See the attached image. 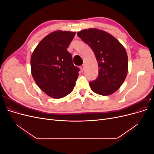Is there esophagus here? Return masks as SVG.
Wrapping results in <instances>:
<instances>
[{
    "label": "esophagus",
    "mask_w": 154,
    "mask_h": 154,
    "mask_svg": "<svg viewBox=\"0 0 154 154\" xmlns=\"http://www.w3.org/2000/svg\"><path fill=\"white\" fill-rule=\"evenodd\" d=\"M84 69H85V65H82V66L80 67L81 71L83 72V70H84Z\"/></svg>",
    "instance_id": "1"
}]
</instances>
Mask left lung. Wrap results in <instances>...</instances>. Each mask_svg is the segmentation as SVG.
<instances>
[{
  "label": "left lung",
  "mask_w": 154,
  "mask_h": 154,
  "mask_svg": "<svg viewBox=\"0 0 154 154\" xmlns=\"http://www.w3.org/2000/svg\"><path fill=\"white\" fill-rule=\"evenodd\" d=\"M77 35L90 46L98 64V77L89 85L97 94L109 96L117 91L128 72V56L125 48L109 32L96 28L85 29Z\"/></svg>",
  "instance_id": "8db88e82"
}]
</instances>
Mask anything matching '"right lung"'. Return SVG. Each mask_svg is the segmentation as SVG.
<instances>
[{
    "label": "right lung",
    "mask_w": 154,
    "mask_h": 154,
    "mask_svg": "<svg viewBox=\"0 0 154 154\" xmlns=\"http://www.w3.org/2000/svg\"><path fill=\"white\" fill-rule=\"evenodd\" d=\"M75 32L54 31L42 40L31 57V71L36 85L55 99L70 94L75 86L79 68L67 49Z\"/></svg>",
    "instance_id": "right-lung-1"
}]
</instances>
